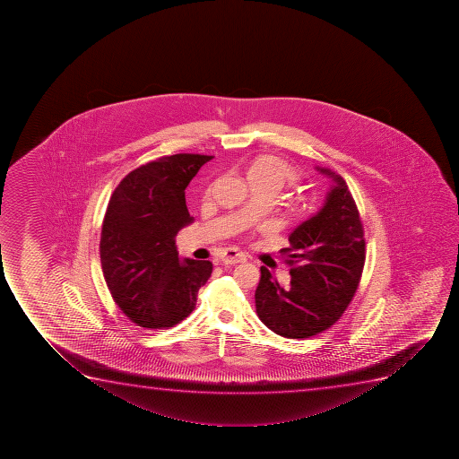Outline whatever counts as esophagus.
I'll return each mask as SVG.
<instances>
[{"instance_id":"obj_1","label":"esophagus","mask_w":459,"mask_h":459,"mask_svg":"<svg viewBox=\"0 0 459 459\" xmlns=\"http://www.w3.org/2000/svg\"><path fill=\"white\" fill-rule=\"evenodd\" d=\"M220 259H221V263H224V264H238V263H244L247 256L243 252H239L238 248H226Z\"/></svg>"}]
</instances>
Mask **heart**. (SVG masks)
Instances as JSON below:
<instances>
[{
	"label": "heart",
	"mask_w": 459,
	"mask_h": 459,
	"mask_svg": "<svg viewBox=\"0 0 459 459\" xmlns=\"http://www.w3.org/2000/svg\"><path fill=\"white\" fill-rule=\"evenodd\" d=\"M248 179H256L280 190L284 184L295 183L298 172L278 157H261L248 169Z\"/></svg>",
	"instance_id": "heart-1"
}]
</instances>
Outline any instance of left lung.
I'll list each match as a JSON object with an SVG mask.
<instances>
[{
  "label": "left lung",
  "mask_w": 459,
  "mask_h": 459,
  "mask_svg": "<svg viewBox=\"0 0 459 459\" xmlns=\"http://www.w3.org/2000/svg\"><path fill=\"white\" fill-rule=\"evenodd\" d=\"M333 184L323 207L290 233L281 252L290 265V284L281 286L261 267L255 291L259 319L280 336L304 340L333 325L355 295L366 261L359 212L344 179L316 168Z\"/></svg>",
  "instance_id": "1"
}]
</instances>
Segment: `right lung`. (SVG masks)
I'll list each match as a JSON object with an SVG mask.
<instances>
[{
  "instance_id": "right-lung-1",
  "label": "right lung",
  "mask_w": 459,
  "mask_h": 459,
  "mask_svg": "<svg viewBox=\"0 0 459 459\" xmlns=\"http://www.w3.org/2000/svg\"><path fill=\"white\" fill-rule=\"evenodd\" d=\"M212 158L178 153L147 162L108 201L100 241L104 280L141 327L168 329L187 318L211 278V261L179 258L175 237L192 222L184 190Z\"/></svg>"
}]
</instances>
